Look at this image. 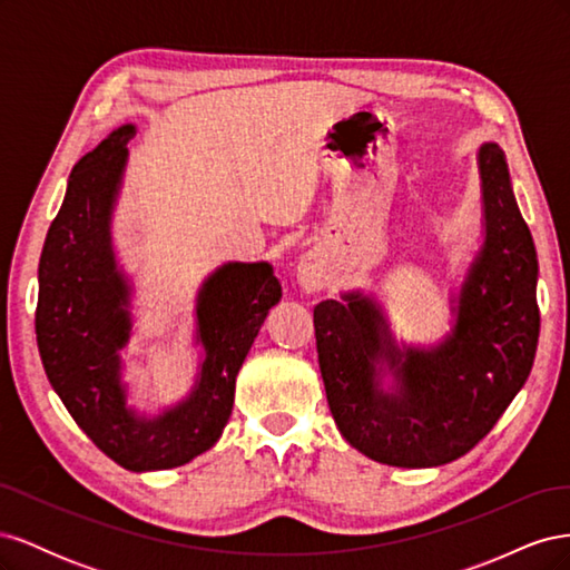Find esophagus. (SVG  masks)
I'll return each mask as SVG.
<instances>
[{"mask_svg":"<svg viewBox=\"0 0 570 570\" xmlns=\"http://www.w3.org/2000/svg\"><path fill=\"white\" fill-rule=\"evenodd\" d=\"M297 283L304 292H318L325 287V268L318 252H306L297 264Z\"/></svg>","mask_w":570,"mask_h":570,"instance_id":"1","label":"esophagus"}]
</instances>
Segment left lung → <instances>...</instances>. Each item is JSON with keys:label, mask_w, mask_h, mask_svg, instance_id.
<instances>
[{"label": "left lung", "mask_w": 570, "mask_h": 570, "mask_svg": "<svg viewBox=\"0 0 570 570\" xmlns=\"http://www.w3.org/2000/svg\"><path fill=\"white\" fill-rule=\"evenodd\" d=\"M485 243L463 283L452 335L400 350L381 306L358 292L314 308L327 406L361 454L400 469L450 463L485 438L525 385L540 337L538 254L515 204L504 151L480 147ZM387 360L397 392L380 390Z\"/></svg>", "instance_id": "8db88e82"}]
</instances>
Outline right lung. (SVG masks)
<instances>
[{"label": "right lung", "instance_id": "obj_1", "mask_svg": "<svg viewBox=\"0 0 570 570\" xmlns=\"http://www.w3.org/2000/svg\"><path fill=\"white\" fill-rule=\"evenodd\" d=\"M132 126H120L73 166L40 256L38 350L51 387L101 452L128 471L176 469L209 450L226 428L235 377L268 308L283 297L268 264H226L197 299L206 358L187 400L140 419L126 406L120 358L130 333V287L111 249V206Z\"/></svg>", "mask_w": 570, "mask_h": 570}]
</instances>
